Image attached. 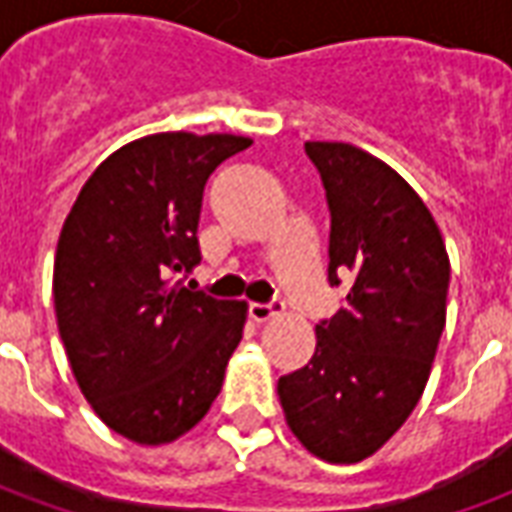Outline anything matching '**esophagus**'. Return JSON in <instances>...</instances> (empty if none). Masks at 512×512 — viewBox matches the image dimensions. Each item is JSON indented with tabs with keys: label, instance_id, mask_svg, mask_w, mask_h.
<instances>
[{
	"label": "esophagus",
	"instance_id": "1",
	"mask_svg": "<svg viewBox=\"0 0 512 512\" xmlns=\"http://www.w3.org/2000/svg\"><path fill=\"white\" fill-rule=\"evenodd\" d=\"M282 310H285V304H282V301H268V304L252 301V304H249V315H252V321L257 323H266L271 321V318H277Z\"/></svg>",
	"mask_w": 512,
	"mask_h": 512
}]
</instances>
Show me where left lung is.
<instances>
[{"label": "left lung", "instance_id": "1", "mask_svg": "<svg viewBox=\"0 0 512 512\" xmlns=\"http://www.w3.org/2000/svg\"><path fill=\"white\" fill-rule=\"evenodd\" d=\"M332 211L329 282L345 307L315 326V354L277 384L290 433L326 463L384 447L428 384L447 323L450 255L417 191L348 142H307Z\"/></svg>", "mask_w": 512, "mask_h": 512}]
</instances>
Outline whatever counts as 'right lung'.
I'll use <instances>...</instances> for the list:
<instances>
[{
	"instance_id": "right-lung-1",
	"label": "right lung",
	"mask_w": 512,
	"mask_h": 512,
	"mask_svg": "<svg viewBox=\"0 0 512 512\" xmlns=\"http://www.w3.org/2000/svg\"><path fill=\"white\" fill-rule=\"evenodd\" d=\"M249 136L164 131L106 156L65 216L54 312L73 378L106 428L158 447L200 422L241 343L246 301L172 282L200 263L202 189Z\"/></svg>"
}]
</instances>
